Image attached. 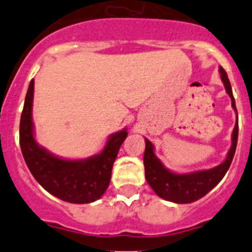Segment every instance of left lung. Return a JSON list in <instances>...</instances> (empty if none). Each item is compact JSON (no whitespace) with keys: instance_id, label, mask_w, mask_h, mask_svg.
<instances>
[{"instance_id":"8db88e82","label":"left lung","mask_w":252,"mask_h":252,"mask_svg":"<svg viewBox=\"0 0 252 252\" xmlns=\"http://www.w3.org/2000/svg\"><path fill=\"white\" fill-rule=\"evenodd\" d=\"M221 79L224 84V90L228 93L232 101L233 110H236L235 98L232 94V88L228 81L226 72L220 66ZM239 137V121L236 120L235 128L232 132V145L227 154L226 160L220 165L207 170H198L187 174L173 173L164 166L159 158L154 153V146L148 139H145V154H144V165H145V178L149 186L160 198L174 203H192L204 197L211 189L215 188L230 168L235 155Z\"/></svg>"}]
</instances>
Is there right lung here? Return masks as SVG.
I'll use <instances>...</instances> for the list:
<instances>
[{
	"label": "right lung",
	"instance_id": "right-lung-1",
	"mask_svg": "<svg viewBox=\"0 0 252 252\" xmlns=\"http://www.w3.org/2000/svg\"><path fill=\"white\" fill-rule=\"evenodd\" d=\"M32 99L34 79L29 84L20 120V146L31 174L45 190L62 201L84 204L99 199L110 184L113 162L127 137V130L112 133L103 150L97 155L82 160L62 159L35 140Z\"/></svg>",
	"mask_w": 252,
	"mask_h": 252
}]
</instances>
